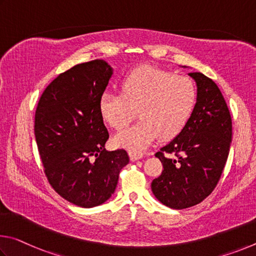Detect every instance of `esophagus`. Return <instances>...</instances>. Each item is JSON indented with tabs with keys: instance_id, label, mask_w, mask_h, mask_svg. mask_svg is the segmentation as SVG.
<instances>
[{
	"instance_id": "34e87169",
	"label": "esophagus",
	"mask_w": 256,
	"mask_h": 256,
	"mask_svg": "<svg viewBox=\"0 0 256 256\" xmlns=\"http://www.w3.org/2000/svg\"><path fill=\"white\" fill-rule=\"evenodd\" d=\"M142 158V154H140V153H134V152H130L129 153V158H130V160H140Z\"/></svg>"
}]
</instances>
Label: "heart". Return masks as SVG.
Segmentation results:
<instances>
[{
    "label": "heart",
    "mask_w": 256,
    "mask_h": 256,
    "mask_svg": "<svg viewBox=\"0 0 256 256\" xmlns=\"http://www.w3.org/2000/svg\"><path fill=\"white\" fill-rule=\"evenodd\" d=\"M196 103V88L190 78L145 66L122 80L121 92L106 90L98 101L106 122L121 130L137 114L140 120L114 137V144L132 152L147 148L158 136L178 135Z\"/></svg>",
    "instance_id": "b5f03b06"
}]
</instances>
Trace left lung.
I'll return each mask as SVG.
<instances>
[{
  "label": "left lung",
  "mask_w": 256,
  "mask_h": 256,
  "mask_svg": "<svg viewBox=\"0 0 256 256\" xmlns=\"http://www.w3.org/2000/svg\"><path fill=\"white\" fill-rule=\"evenodd\" d=\"M198 88L196 103L183 130L155 154L162 174L152 191L163 204L186 209L200 204L218 184L230 154L232 124L220 90L202 73H189Z\"/></svg>",
  "instance_id": "1"
}]
</instances>
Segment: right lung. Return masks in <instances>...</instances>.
I'll return each instance as SVG.
<instances>
[{
	"mask_svg": "<svg viewBox=\"0 0 256 256\" xmlns=\"http://www.w3.org/2000/svg\"><path fill=\"white\" fill-rule=\"evenodd\" d=\"M112 75L106 62H82L44 88L34 114V136L49 184L70 204L92 208L116 190L124 150L108 152L109 132L98 101Z\"/></svg>",
	"mask_w": 256,
	"mask_h": 256,
	"instance_id": "right-lung-1",
	"label": "right lung"
}]
</instances>
